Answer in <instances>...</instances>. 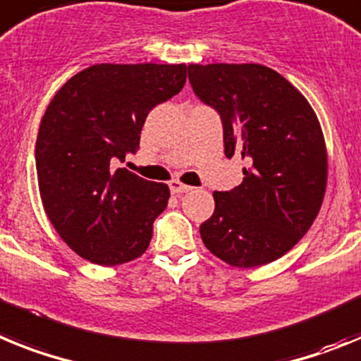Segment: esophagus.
I'll return each instance as SVG.
<instances>
[{
  "mask_svg": "<svg viewBox=\"0 0 361 361\" xmlns=\"http://www.w3.org/2000/svg\"><path fill=\"white\" fill-rule=\"evenodd\" d=\"M169 187H171L172 194H183V192H190V190H192V187L180 183V181H176V180L171 181V183H169Z\"/></svg>",
  "mask_w": 361,
  "mask_h": 361,
  "instance_id": "34e87169",
  "label": "esophagus"
}]
</instances>
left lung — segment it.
Instances as JSON below:
<instances>
[{"label": "left lung", "instance_id": "obj_1", "mask_svg": "<svg viewBox=\"0 0 361 361\" xmlns=\"http://www.w3.org/2000/svg\"><path fill=\"white\" fill-rule=\"evenodd\" d=\"M189 81L219 114L225 156L247 163L238 187L214 192V212L200 225L203 243L234 267L274 262L302 240L324 202L327 150L318 118L263 65H189Z\"/></svg>", "mask_w": 361, "mask_h": 361}]
</instances>
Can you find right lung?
<instances>
[{
    "instance_id": "right-lung-1",
    "label": "right lung",
    "mask_w": 361,
    "mask_h": 361,
    "mask_svg": "<svg viewBox=\"0 0 361 361\" xmlns=\"http://www.w3.org/2000/svg\"><path fill=\"white\" fill-rule=\"evenodd\" d=\"M187 80L181 65H92L56 92L36 140L39 194L58 234L81 258L120 265L147 250L171 190L118 161L140 149L143 123Z\"/></svg>"
}]
</instances>
